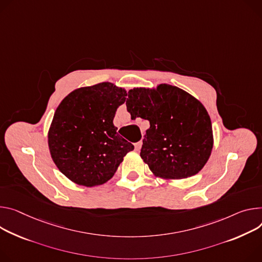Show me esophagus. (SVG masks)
<instances>
[{"instance_id":"1","label":"esophagus","mask_w":262,"mask_h":262,"mask_svg":"<svg viewBox=\"0 0 262 262\" xmlns=\"http://www.w3.org/2000/svg\"><path fill=\"white\" fill-rule=\"evenodd\" d=\"M141 146H142V142L140 141V142H137V143H135V149L137 150V151H139L140 149H141Z\"/></svg>"}]
</instances>
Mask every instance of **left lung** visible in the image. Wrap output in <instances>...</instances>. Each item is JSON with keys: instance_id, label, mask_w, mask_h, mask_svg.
<instances>
[{"instance_id": "1", "label": "left lung", "mask_w": 262, "mask_h": 262, "mask_svg": "<svg viewBox=\"0 0 262 262\" xmlns=\"http://www.w3.org/2000/svg\"><path fill=\"white\" fill-rule=\"evenodd\" d=\"M127 112L149 121L140 156L164 179H186L207 163L213 147L212 124L204 105L169 84L128 92Z\"/></svg>"}]
</instances>
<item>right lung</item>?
Wrapping results in <instances>:
<instances>
[{"label": "right lung", "mask_w": 262, "mask_h": 262, "mask_svg": "<svg viewBox=\"0 0 262 262\" xmlns=\"http://www.w3.org/2000/svg\"><path fill=\"white\" fill-rule=\"evenodd\" d=\"M125 96L124 89L102 82L73 91L56 108L49 149L57 168L72 182L86 187L106 183L134 149L113 123Z\"/></svg>", "instance_id": "1"}]
</instances>
